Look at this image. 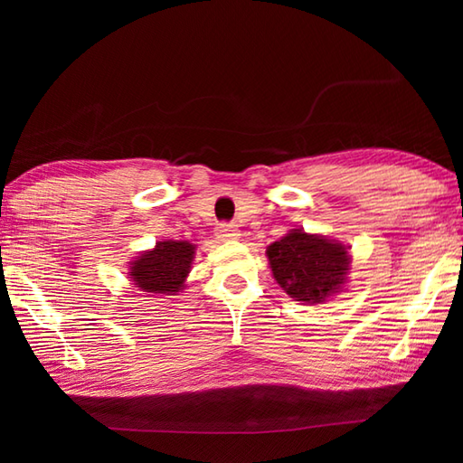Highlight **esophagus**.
<instances>
[{
  "mask_svg": "<svg viewBox=\"0 0 463 463\" xmlns=\"http://www.w3.org/2000/svg\"><path fill=\"white\" fill-rule=\"evenodd\" d=\"M241 237V231L231 222H222L216 226V239L219 241H237Z\"/></svg>",
  "mask_w": 463,
  "mask_h": 463,
  "instance_id": "obj_1",
  "label": "esophagus"
}]
</instances>
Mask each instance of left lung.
<instances>
[{"label":"left lung","instance_id":"obj_1","mask_svg":"<svg viewBox=\"0 0 463 463\" xmlns=\"http://www.w3.org/2000/svg\"><path fill=\"white\" fill-rule=\"evenodd\" d=\"M272 277L290 298L320 304L346 282L348 247L320 234L292 229L267 249Z\"/></svg>","mask_w":463,"mask_h":463}]
</instances>
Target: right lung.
Wrapping results in <instances>:
<instances>
[{"label": "right lung", "mask_w": 463, "mask_h": 463, "mask_svg": "<svg viewBox=\"0 0 463 463\" xmlns=\"http://www.w3.org/2000/svg\"><path fill=\"white\" fill-rule=\"evenodd\" d=\"M194 259V244L189 241H159L131 262L129 279L143 292L175 294L184 288Z\"/></svg>", "instance_id": "1"}]
</instances>
